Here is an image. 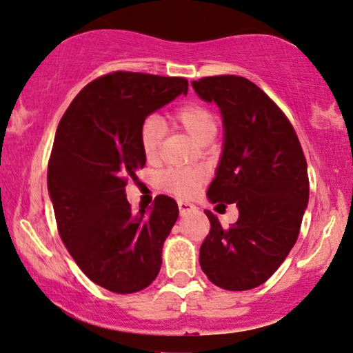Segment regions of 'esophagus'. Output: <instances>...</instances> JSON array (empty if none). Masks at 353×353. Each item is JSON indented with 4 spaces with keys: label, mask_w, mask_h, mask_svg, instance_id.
Returning a JSON list of instances; mask_svg holds the SVG:
<instances>
[{
    "label": "esophagus",
    "mask_w": 353,
    "mask_h": 353,
    "mask_svg": "<svg viewBox=\"0 0 353 353\" xmlns=\"http://www.w3.org/2000/svg\"><path fill=\"white\" fill-rule=\"evenodd\" d=\"M178 208H180V214H186L189 212L196 210V205H192V203L185 202V201H180L178 202Z\"/></svg>",
    "instance_id": "1"
}]
</instances>
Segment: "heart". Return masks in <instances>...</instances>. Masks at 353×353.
Segmentation results:
<instances>
[{
    "label": "heart",
    "instance_id": "b5f03b06",
    "mask_svg": "<svg viewBox=\"0 0 353 353\" xmlns=\"http://www.w3.org/2000/svg\"><path fill=\"white\" fill-rule=\"evenodd\" d=\"M172 121L181 127L186 134L199 145L210 143L218 134V117L208 106L188 101L178 106L172 113ZM162 140H164V127L156 116L146 117L139 129V145L150 162H154L161 154ZM203 172L201 168H170L161 173L159 188L175 194L178 197H192L203 183Z\"/></svg>",
    "mask_w": 353,
    "mask_h": 353
}]
</instances>
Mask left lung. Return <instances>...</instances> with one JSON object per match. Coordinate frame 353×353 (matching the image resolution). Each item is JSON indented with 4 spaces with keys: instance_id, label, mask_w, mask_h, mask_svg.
Masks as SVG:
<instances>
[{
    "instance_id": "left-lung-1",
    "label": "left lung",
    "mask_w": 353,
    "mask_h": 353,
    "mask_svg": "<svg viewBox=\"0 0 353 353\" xmlns=\"http://www.w3.org/2000/svg\"><path fill=\"white\" fill-rule=\"evenodd\" d=\"M223 116L224 150L207 196L213 203H236L239 219L223 228L212 212L210 232L199 263L216 287L256 288L288 256L299 236L309 201V176L298 135L264 90L242 76L192 81Z\"/></svg>"
}]
</instances>
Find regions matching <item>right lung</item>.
Listing matches in <instances>:
<instances>
[{"mask_svg":"<svg viewBox=\"0 0 353 353\" xmlns=\"http://www.w3.org/2000/svg\"><path fill=\"white\" fill-rule=\"evenodd\" d=\"M186 92L185 78L113 71L85 85L59 122L48 165L59 234L79 269L113 293L145 290L159 274L178 205L161 194L134 213L125 185L146 162L141 122Z\"/></svg>","mask_w":353,"mask_h":353,"instance_id":"1","label":"right lung"}]
</instances>
